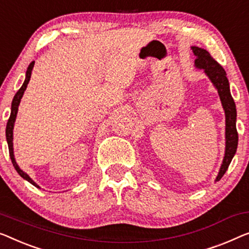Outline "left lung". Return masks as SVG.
<instances>
[{"mask_svg":"<svg viewBox=\"0 0 249 249\" xmlns=\"http://www.w3.org/2000/svg\"><path fill=\"white\" fill-rule=\"evenodd\" d=\"M192 51L196 54V67L205 69L207 76L213 81L214 87L217 88L218 94L226 114V152L222 161L220 171L218 173L216 181H219L227 171L229 164L236 153L238 145V133L236 128V105L229 90V83L226 76L225 69L220 64L211 57L207 50L199 47H192Z\"/></svg>","mask_w":249,"mask_h":249,"instance_id":"8db88e82","label":"left lung"}]
</instances>
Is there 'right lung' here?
Listing matches in <instances>:
<instances>
[{
	"instance_id": "right-lung-1",
	"label": "right lung",
	"mask_w": 249,
	"mask_h": 249,
	"mask_svg": "<svg viewBox=\"0 0 249 249\" xmlns=\"http://www.w3.org/2000/svg\"><path fill=\"white\" fill-rule=\"evenodd\" d=\"M33 66H35V61H32L31 64L29 65L28 70H27V77H25L24 83H23V85H22V87L17 91V94H16V96H14V98H13V101H12V106H11V115H10L9 121H7V124H6L5 135H6L7 145H9L10 158H11V161H12V164L14 166V169L17 170V172L20 174V176L23 178V179L29 181V182L35 185V187L40 188L39 185L36 184L35 181H33L31 178L28 176L27 173L23 172L20 168H18V165L17 164V162H16V159H14V154H13V126H14V122H16L17 114H18V105H20L21 98H22V96H23L24 90H25V89H27V86H28V84H29V81H30V78H31Z\"/></svg>"
}]
</instances>
